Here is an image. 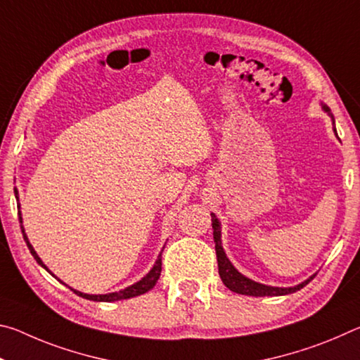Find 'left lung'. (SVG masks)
<instances>
[{
    "label": "left lung",
    "mask_w": 360,
    "mask_h": 360,
    "mask_svg": "<svg viewBox=\"0 0 360 360\" xmlns=\"http://www.w3.org/2000/svg\"><path fill=\"white\" fill-rule=\"evenodd\" d=\"M324 108V111L330 114V109L327 106ZM332 115V114H330ZM337 133V130H335ZM211 221H212V235H214V243H216V255H217V266H219V275H221L222 283L227 285L230 290L236 292V294H243V295H252V297H276V295H285V294H292V292L300 290L304 288L314 276H311L307 281L295 285V288H271V285H264L259 284L255 281H251V279L243 276L238 270L230 264V260L227 259V255L224 252V248L221 245V224H219V219L216 217L214 212H211Z\"/></svg>",
    "instance_id": "left-lung-1"
}]
</instances>
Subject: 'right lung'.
Returning <instances> with one entry per match:
<instances>
[{
  "label": "right lung",
  "mask_w": 360,
  "mask_h": 360,
  "mask_svg": "<svg viewBox=\"0 0 360 360\" xmlns=\"http://www.w3.org/2000/svg\"><path fill=\"white\" fill-rule=\"evenodd\" d=\"M14 192H15V198H19V197H17V188H15ZM19 210H20V205H19ZM19 221H20V224H22L20 211H19ZM22 233H23V240H25L27 246H28V249H30V252H32V255L36 259V262H38V264H39L41 266H44L46 270H47V266H46L44 264H42V260L38 257V254L34 252L33 246L30 245V241H28V238H27L25 231H23V227H22ZM47 271H49V270H47ZM160 271H162V252H160V255H158V259H157V262H155L154 268H152V270L148 273V275H146V276L141 279V281H138L136 284H133V285H130V288H127V289H124V290L112 292V294H106V295H89V294H82V292H77V290H75V289H72V292H75V294H77L79 297L87 298V300H94V302H117V300H124V298H131V297L141 295V294H146V292H148V290H150V289L155 285V283L158 281V278H160ZM49 273H51V271H49ZM51 275H52V273H51ZM52 276H53V275H52Z\"/></svg>",
  "instance_id": "add662e5"
}]
</instances>
